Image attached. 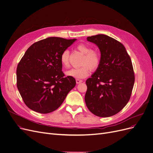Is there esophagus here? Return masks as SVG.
<instances>
[{
    "mask_svg": "<svg viewBox=\"0 0 153 153\" xmlns=\"http://www.w3.org/2000/svg\"><path fill=\"white\" fill-rule=\"evenodd\" d=\"M76 81V83H77V84H80V83L82 82V80H81V79H77Z\"/></svg>",
    "mask_w": 153,
    "mask_h": 153,
    "instance_id": "esophagus-1",
    "label": "esophagus"
}]
</instances>
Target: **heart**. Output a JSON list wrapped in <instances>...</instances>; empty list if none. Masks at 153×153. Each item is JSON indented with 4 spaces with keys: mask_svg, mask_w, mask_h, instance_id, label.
Returning <instances> with one entry per match:
<instances>
[{
    "mask_svg": "<svg viewBox=\"0 0 153 153\" xmlns=\"http://www.w3.org/2000/svg\"><path fill=\"white\" fill-rule=\"evenodd\" d=\"M76 49L84 54L81 61L82 66L77 68H72L65 72L67 76L76 79H82L89 76L91 71L98 68L101 63V56L96 51L91 50V48L84 44H79ZM60 61L64 68L69 67V51L65 50L60 57Z\"/></svg>",
    "mask_w": 153,
    "mask_h": 153,
    "instance_id": "heart-1",
    "label": "heart"
}]
</instances>
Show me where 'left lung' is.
Returning <instances> with one entry per match:
<instances>
[{
    "label": "left lung",
    "instance_id": "8db88e82",
    "mask_svg": "<svg viewBox=\"0 0 153 153\" xmlns=\"http://www.w3.org/2000/svg\"><path fill=\"white\" fill-rule=\"evenodd\" d=\"M101 52V63L85 83V102L89 110L99 117H110L128 102L135 77L130 56L124 46L108 36L87 37Z\"/></svg>",
    "mask_w": 153,
    "mask_h": 153
}]
</instances>
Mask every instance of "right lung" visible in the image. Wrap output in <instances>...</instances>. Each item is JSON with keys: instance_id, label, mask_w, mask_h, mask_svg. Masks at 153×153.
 Returning <instances> with one entry per match:
<instances>
[{"instance_id": "right-lung-1", "label": "right lung", "mask_w": 153, "mask_h": 153, "mask_svg": "<svg viewBox=\"0 0 153 153\" xmlns=\"http://www.w3.org/2000/svg\"><path fill=\"white\" fill-rule=\"evenodd\" d=\"M76 41L48 37L26 51L17 68V86L29 109L41 114L54 111L75 87V79L64 76L60 57Z\"/></svg>"}]
</instances>
